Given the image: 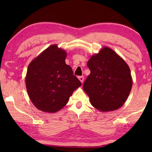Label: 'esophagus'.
I'll return each mask as SVG.
<instances>
[{"instance_id":"1","label":"esophagus","mask_w":152,"mask_h":152,"mask_svg":"<svg viewBox=\"0 0 152 152\" xmlns=\"http://www.w3.org/2000/svg\"><path fill=\"white\" fill-rule=\"evenodd\" d=\"M78 79H79V80L82 83V82H83V81H84V76H79Z\"/></svg>"}]
</instances>
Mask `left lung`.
I'll return each mask as SVG.
<instances>
[{
  "instance_id": "obj_1",
  "label": "left lung",
  "mask_w": 152,
  "mask_h": 152,
  "mask_svg": "<svg viewBox=\"0 0 152 152\" xmlns=\"http://www.w3.org/2000/svg\"><path fill=\"white\" fill-rule=\"evenodd\" d=\"M91 74L83 85L91 104L100 111L121 107L133 85L130 68L124 60L108 47H103L87 62Z\"/></svg>"
}]
</instances>
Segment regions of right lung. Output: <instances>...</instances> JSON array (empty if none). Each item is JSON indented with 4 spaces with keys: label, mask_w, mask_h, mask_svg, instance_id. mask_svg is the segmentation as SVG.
<instances>
[{
    "label": "right lung",
    "mask_w": 152,
    "mask_h": 152,
    "mask_svg": "<svg viewBox=\"0 0 152 152\" xmlns=\"http://www.w3.org/2000/svg\"><path fill=\"white\" fill-rule=\"evenodd\" d=\"M67 53L51 45L28 66L25 85L31 101L42 111L58 112L68 103L81 82L65 62Z\"/></svg>",
    "instance_id": "obj_1"
}]
</instances>
